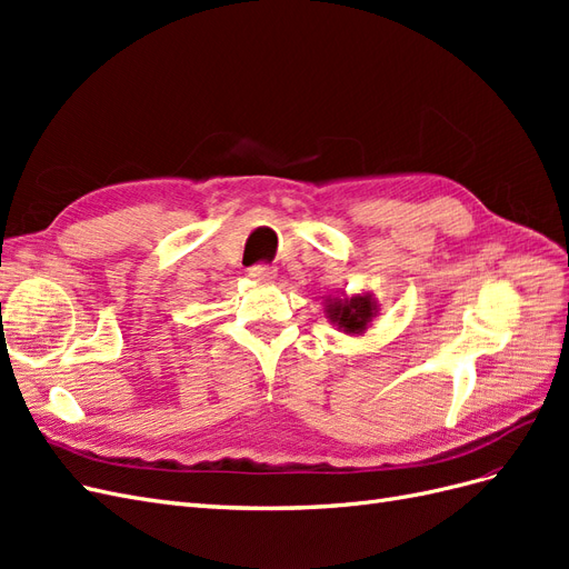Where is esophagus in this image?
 I'll return each instance as SVG.
<instances>
[{
	"instance_id": "esophagus-1",
	"label": "esophagus",
	"mask_w": 569,
	"mask_h": 569,
	"mask_svg": "<svg viewBox=\"0 0 569 569\" xmlns=\"http://www.w3.org/2000/svg\"><path fill=\"white\" fill-rule=\"evenodd\" d=\"M274 274H278V270H274L272 266H266V263L249 268V278H251V280H258V282H272Z\"/></svg>"
}]
</instances>
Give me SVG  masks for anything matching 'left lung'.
<instances>
[{"label": "left lung", "mask_w": 569, "mask_h": 569, "mask_svg": "<svg viewBox=\"0 0 569 569\" xmlns=\"http://www.w3.org/2000/svg\"><path fill=\"white\" fill-rule=\"evenodd\" d=\"M327 318L347 335H363L377 316V301L372 295H356L343 299H327Z\"/></svg>", "instance_id": "obj_1"}]
</instances>
